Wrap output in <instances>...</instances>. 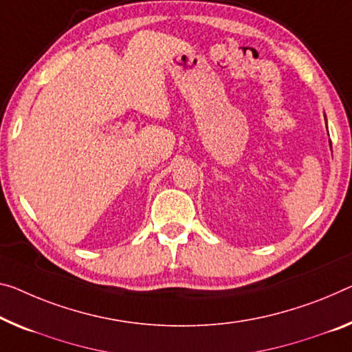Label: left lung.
Listing matches in <instances>:
<instances>
[{
    "label": "left lung",
    "instance_id": "obj_1",
    "mask_svg": "<svg viewBox=\"0 0 352 352\" xmlns=\"http://www.w3.org/2000/svg\"><path fill=\"white\" fill-rule=\"evenodd\" d=\"M324 118H326V116H324ZM327 133H329V132H327ZM331 148H332V146H331Z\"/></svg>",
    "mask_w": 352,
    "mask_h": 352
}]
</instances>
